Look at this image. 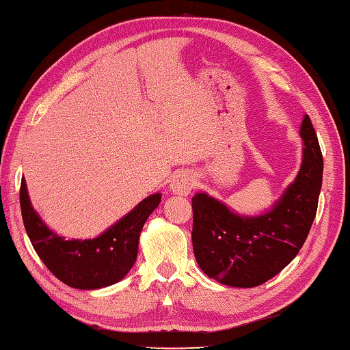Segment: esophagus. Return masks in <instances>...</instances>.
I'll list each match as a JSON object with an SVG mask.
<instances>
[{"instance_id": "esophagus-1", "label": "esophagus", "mask_w": 350, "mask_h": 350, "mask_svg": "<svg viewBox=\"0 0 350 350\" xmlns=\"http://www.w3.org/2000/svg\"><path fill=\"white\" fill-rule=\"evenodd\" d=\"M194 176L189 172H180L176 174L172 181H170L169 184V189L172 190L174 194H178V196H189L190 191L193 190L194 187Z\"/></svg>"}]
</instances>
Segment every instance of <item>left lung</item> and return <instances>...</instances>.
<instances>
[{"label": "left lung", "instance_id": "1", "mask_svg": "<svg viewBox=\"0 0 350 350\" xmlns=\"http://www.w3.org/2000/svg\"><path fill=\"white\" fill-rule=\"evenodd\" d=\"M303 161L293 184L261 215H239L206 193L194 194L193 251L209 278L237 288L258 286L291 262L317 215L323 160L309 116L300 127Z\"/></svg>", "mask_w": 350, "mask_h": 350}]
</instances>
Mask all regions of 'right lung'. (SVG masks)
<instances>
[{
	"instance_id": "obj_1",
	"label": "right lung",
	"mask_w": 350,
	"mask_h": 350,
	"mask_svg": "<svg viewBox=\"0 0 350 350\" xmlns=\"http://www.w3.org/2000/svg\"><path fill=\"white\" fill-rule=\"evenodd\" d=\"M161 200L156 193L95 239L66 241L52 232L33 211L27 183L21 184L23 226L33 250L52 273L68 286L98 289L122 280L136 261L141 230Z\"/></svg>"
}]
</instances>
